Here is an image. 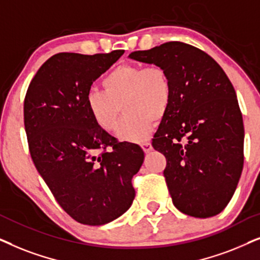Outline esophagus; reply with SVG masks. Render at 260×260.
Listing matches in <instances>:
<instances>
[{
    "instance_id": "esophagus-1",
    "label": "esophagus",
    "mask_w": 260,
    "mask_h": 260,
    "mask_svg": "<svg viewBox=\"0 0 260 260\" xmlns=\"http://www.w3.org/2000/svg\"><path fill=\"white\" fill-rule=\"evenodd\" d=\"M141 148H143L145 153H150V152L152 151V145L150 143H144V144H141Z\"/></svg>"
}]
</instances>
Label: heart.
Segmentation results:
<instances>
[{
	"instance_id": "obj_1",
	"label": "heart",
	"mask_w": 260,
	"mask_h": 260,
	"mask_svg": "<svg viewBox=\"0 0 260 260\" xmlns=\"http://www.w3.org/2000/svg\"><path fill=\"white\" fill-rule=\"evenodd\" d=\"M102 86L103 91L91 90L86 95L90 116L103 131L113 132L122 106L126 115L117 127L116 137L128 143L146 139L172 102L171 78L157 64H121L106 75Z\"/></svg>"
}]
</instances>
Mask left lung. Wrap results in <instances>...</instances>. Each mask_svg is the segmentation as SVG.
Wrapping results in <instances>:
<instances>
[{
    "label": "left lung",
    "mask_w": 260,
    "mask_h": 260,
    "mask_svg": "<svg viewBox=\"0 0 260 260\" xmlns=\"http://www.w3.org/2000/svg\"><path fill=\"white\" fill-rule=\"evenodd\" d=\"M132 59L160 65L172 83V102L152 146L166 158L164 177L182 213L210 217L226 208L244 166V122L230 78L200 48L169 41Z\"/></svg>",
    "instance_id": "8db88e82"
}]
</instances>
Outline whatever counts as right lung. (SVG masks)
<instances>
[{
	"mask_svg": "<svg viewBox=\"0 0 260 260\" xmlns=\"http://www.w3.org/2000/svg\"><path fill=\"white\" fill-rule=\"evenodd\" d=\"M57 53L27 89L23 121L30 157L61 208L79 223L100 226L122 215L136 191L144 151L100 128L86 108L91 84L123 54Z\"/></svg>",
	"mask_w": 260,
	"mask_h": 260,
	"instance_id": "1",
	"label": "right lung"
}]
</instances>
